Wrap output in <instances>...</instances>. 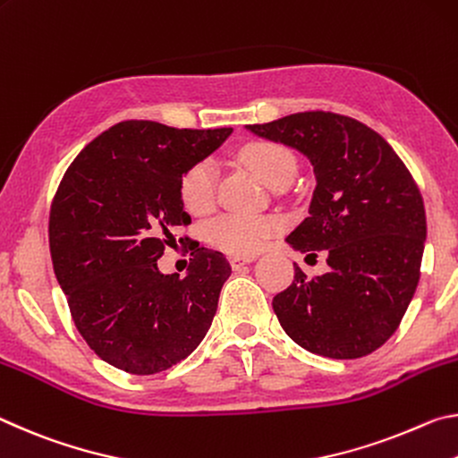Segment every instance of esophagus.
<instances>
[{
  "label": "esophagus",
  "mask_w": 458,
  "mask_h": 458,
  "mask_svg": "<svg viewBox=\"0 0 458 458\" xmlns=\"http://www.w3.org/2000/svg\"><path fill=\"white\" fill-rule=\"evenodd\" d=\"M253 259H256L253 256H245V258H242V256H231V258H229V264H231V267H233V269H242L245 264H251Z\"/></svg>",
  "instance_id": "1"
}]
</instances>
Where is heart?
<instances>
[{
  "label": "heart",
  "instance_id": "heart-1",
  "mask_svg": "<svg viewBox=\"0 0 458 458\" xmlns=\"http://www.w3.org/2000/svg\"><path fill=\"white\" fill-rule=\"evenodd\" d=\"M239 158L256 172L272 189L288 186L296 174V158L288 148L276 141L259 140L242 148ZM216 170L208 160L194 162L178 180V197L186 211L205 215L215 205ZM280 227L272 215H235L215 216L202 227L207 243L231 256H253Z\"/></svg>",
  "mask_w": 458,
  "mask_h": 458
}]
</instances>
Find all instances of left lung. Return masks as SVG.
Here are the masks:
<instances>
[{
	"label": "left lung",
	"instance_id": "1",
	"mask_svg": "<svg viewBox=\"0 0 458 458\" xmlns=\"http://www.w3.org/2000/svg\"><path fill=\"white\" fill-rule=\"evenodd\" d=\"M250 130L300 149L317 174L309 216L288 243L325 251L331 269L306 278L294 266V280L272 300L282 328L322 357L373 353L400 327L420 280L426 213L416 180L394 148L353 117L302 111Z\"/></svg>",
	"mask_w": 458,
	"mask_h": 458
}]
</instances>
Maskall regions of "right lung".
I'll use <instances>...</instances> for the list:
<instances>
[{"label":"right lung","instance_id":"right-lung-1","mask_svg":"<svg viewBox=\"0 0 458 458\" xmlns=\"http://www.w3.org/2000/svg\"><path fill=\"white\" fill-rule=\"evenodd\" d=\"M231 131L130 119L82 148L60 180L48 219L52 267L77 331L117 369L133 376L170 369L211 327L231 276L223 253L191 242L184 278L160 274L158 259L172 231L191 225L178 197L180 176Z\"/></svg>","mask_w":458,"mask_h":458}]
</instances>
